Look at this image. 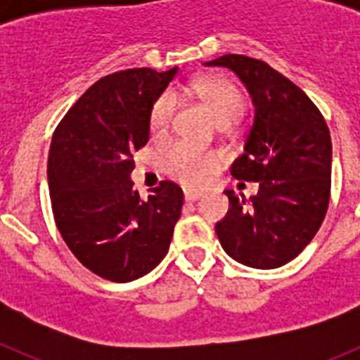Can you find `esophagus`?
<instances>
[{
	"instance_id": "esophagus-1",
	"label": "esophagus",
	"mask_w": 360,
	"mask_h": 360,
	"mask_svg": "<svg viewBox=\"0 0 360 360\" xmlns=\"http://www.w3.org/2000/svg\"><path fill=\"white\" fill-rule=\"evenodd\" d=\"M184 196H186V200H187V202H195V200L202 198V193H200V191L186 189V191H184Z\"/></svg>"
}]
</instances>
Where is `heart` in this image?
Listing matches in <instances>:
<instances>
[{"label": "heart", "mask_w": 360, "mask_h": 360, "mask_svg": "<svg viewBox=\"0 0 360 360\" xmlns=\"http://www.w3.org/2000/svg\"><path fill=\"white\" fill-rule=\"evenodd\" d=\"M196 97L211 110L219 124L236 122L245 113V95L232 81L225 77H202L193 84ZM176 111V94L165 90L155 101L149 113V131L162 139L167 135ZM218 164V157L212 151L191 142H176L165 153L164 167L173 178L191 187L203 186L211 178Z\"/></svg>", "instance_id": "obj_1"}]
</instances>
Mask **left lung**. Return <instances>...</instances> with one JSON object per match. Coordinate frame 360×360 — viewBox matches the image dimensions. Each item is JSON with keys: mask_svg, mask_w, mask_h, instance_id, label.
<instances>
[{"mask_svg": "<svg viewBox=\"0 0 360 360\" xmlns=\"http://www.w3.org/2000/svg\"><path fill=\"white\" fill-rule=\"evenodd\" d=\"M205 66L232 70L256 108L245 153L231 174L259 182V189L249 200L225 191L229 211L216 224V234L238 263L278 269L310 243L326 216L332 186L328 126L308 95L265 61L227 53Z\"/></svg>", "mask_w": 360, "mask_h": 360, "instance_id": "1", "label": "left lung"}]
</instances>
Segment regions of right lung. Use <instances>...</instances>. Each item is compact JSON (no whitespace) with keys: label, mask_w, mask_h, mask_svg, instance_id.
I'll return each mask as SVG.
<instances>
[{"label":"right lung","mask_w":360,"mask_h":360,"mask_svg":"<svg viewBox=\"0 0 360 360\" xmlns=\"http://www.w3.org/2000/svg\"><path fill=\"white\" fill-rule=\"evenodd\" d=\"M178 68H133L95 82L52 136L49 189L56 225L94 274L128 283L169 250L184 193L160 182L146 200L133 189V153L149 141V113Z\"/></svg>","instance_id":"obj_1"}]
</instances>
